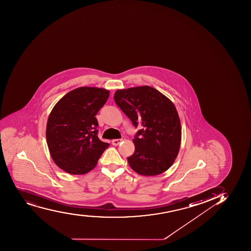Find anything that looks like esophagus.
Wrapping results in <instances>:
<instances>
[{
    "instance_id": "esophagus-1",
    "label": "esophagus",
    "mask_w": 251,
    "mask_h": 251,
    "mask_svg": "<svg viewBox=\"0 0 251 251\" xmlns=\"http://www.w3.org/2000/svg\"><path fill=\"white\" fill-rule=\"evenodd\" d=\"M122 139H114L112 140V145H114V146H118V145L120 144L121 143Z\"/></svg>"
}]
</instances>
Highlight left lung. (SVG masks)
<instances>
[{
    "label": "left lung",
    "mask_w": 251,
    "mask_h": 251,
    "mask_svg": "<svg viewBox=\"0 0 251 251\" xmlns=\"http://www.w3.org/2000/svg\"><path fill=\"white\" fill-rule=\"evenodd\" d=\"M114 101L138 130L135 151L127 158L132 170L156 176L173 165L181 146V123L174 103L150 86L117 90Z\"/></svg>",
    "instance_id": "obj_1"
}]
</instances>
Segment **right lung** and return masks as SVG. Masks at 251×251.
Returning a JSON list of instances; mask_svg holds the SVG:
<instances>
[{
  "label": "right lung",
  "instance_id": "1",
  "mask_svg": "<svg viewBox=\"0 0 251 251\" xmlns=\"http://www.w3.org/2000/svg\"><path fill=\"white\" fill-rule=\"evenodd\" d=\"M109 91L81 87L64 96L53 107L47 124V142L53 161L74 175L87 174L109 147L97 137L96 115Z\"/></svg>",
  "mask_w": 251,
  "mask_h": 251
}]
</instances>
